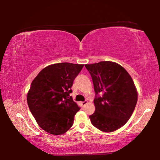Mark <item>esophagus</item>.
I'll list each match as a JSON object with an SVG mask.
<instances>
[{"label": "esophagus", "mask_w": 160, "mask_h": 160, "mask_svg": "<svg viewBox=\"0 0 160 160\" xmlns=\"http://www.w3.org/2000/svg\"><path fill=\"white\" fill-rule=\"evenodd\" d=\"M88 103V101H84V102H81V104L82 105V106H85V105Z\"/></svg>", "instance_id": "1"}]
</instances>
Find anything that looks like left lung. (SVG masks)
Returning a JSON list of instances; mask_svg holds the SVG:
<instances>
[{
  "label": "left lung",
  "mask_w": 160,
  "mask_h": 160,
  "mask_svg": "<svg viewBox=\"0 0 160 160\" xmlns=\"http://www.w3.org/2000/svg\"><path fill=\"white\" fill-rule=\"evenodd\" d=\"M85 66L91 75L95 92V112L90 116L92 124L103 132L120 128L131 118L138 101L132 78L114 62L101 61Z\"/></svg>",
  "instance_id": "left-lung-1"
}]
</instances>
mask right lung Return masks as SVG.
<instances>
[{
    "label": "right lung",
    "instance_id": "add662e5",
    "mask_svg": "<svg viewBox=\"0 0 160 160\" xmlns=\"http://www.w3.org/2000/svg\"><path fill=\"white\" fill-rule=\"evenodd\" d=\"M83 66L70 63L50 65L32 81L27 96L28 107L38 125L48 133L62 135L73 124L80 108L69 97Z\"/></svg>",
    "mask_w": 160,
    "mask_h": 160
}]
</instances>
